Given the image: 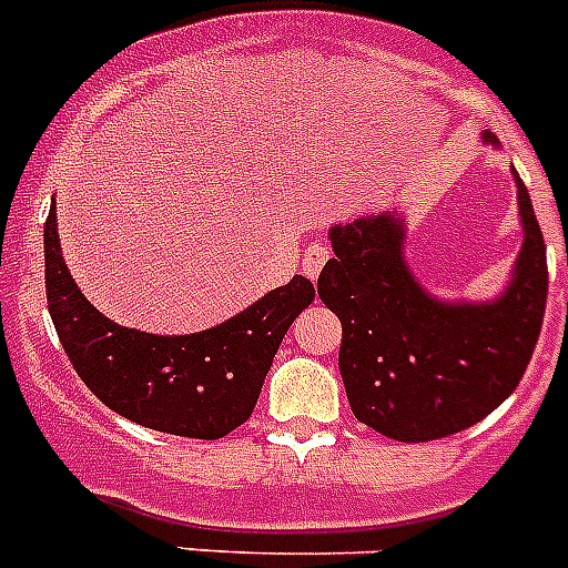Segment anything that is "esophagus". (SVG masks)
Here are the masks:
<instances>
[{
    "label": "esophagus",
    "mask_w": 568,
    "mask_h": 568,
    "mask_svg": "<svg viewBox=\"0 0 568 568\" xmlns=\"http://www.w3.org/2000/svg\"><path fill=\"white\" fill-rule=\"evenodd\" d=\"M327 258H329L327 244H318V241H315V244H310V247L304 250V258H301V270H304V275H307L310 281H315V278H318L321 267L327 264Z\"/></svg>",
    "instance_id": "obj_1"
}]
</instances>
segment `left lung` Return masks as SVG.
Here are the masks:
<instances>
[{
  "mask_svg": "<svg viewBox=\"0 0 568 568\" xmlns=\"http://www.w3.org/2000/svg\"><path fill=\"white\" fill-rule=\"evenodd\" d=\"M498 148V139L484 133ZM520 244L504 293L440 301L404 258V215L386 210L329 230L321 301L341 318L338 366L361 424L404 444L455 435L498 409L520 384L544 327L546 244L518 170Z\"/></svg>",
  "mask_w": 568,
  "mask_h": 568,
  "instance_id": "obj_1",
  "label": "left lung"
}]
</instances>
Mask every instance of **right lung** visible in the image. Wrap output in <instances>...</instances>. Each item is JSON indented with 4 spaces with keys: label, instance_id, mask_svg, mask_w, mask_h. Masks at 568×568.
I'll return each instance as SVG.
<instances>
[{
    "label": "right lung",
    "instance_id": "add662e5",
    "mask_svg": "<svg viewBox=\"0 0 568 568\" xmlns=\"http://www.w3.org/2000/svg\"><path fill=\"white\" fill-rule=\"evenodd\" d=\"M44 290L59 341L90 393L133 424L199 440L224 438L253 415L284 333L315 298L313 281L295 275L202 333L119 327L77 287L53 207L44 222Z\"/></svg>",
    "mask_w": 568,
    "mask_h": 568
}]
</instances>
